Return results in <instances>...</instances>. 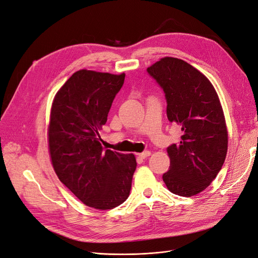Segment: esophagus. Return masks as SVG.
Instances as JSON below:
<instances>
[{"instance_id":"34e87169","label":"esophagus","mask_w":258,"mask_h":258,"mask_svg":"<svg viewBox=\"0 0 258 258\" xmlns=\"http://www.w3.org/2000/svg\"><path fill=\"white\" fill-rule=\"evenodd\" d=\"M150 151H144V152H141V153H139L138 156H139V158H141V159H146L147 157H149L150 156Z\"/></svg>"}]
</instances>
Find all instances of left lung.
I'll return each mask as SVG.
<instances>
[{
    "label": "left lung",
    "instance_id": "obj_1",
    "mask_svg": "<svg viewBox=\"0 0 258 258\" xmlns=\"http://www.w3.org/2000/svg\"><path fill=\"white\" fill-rule=\"evenodd\" d=\"M162 88L167 117L182 130L167 148L169 170L163 181L174 195L190 197L217 177L228 151V131L219 97L211 81L184 60L165 57L147 69Z\"/></svg>",
    "mask_w": 258,
    "mask_h": 258
}]
</instances>
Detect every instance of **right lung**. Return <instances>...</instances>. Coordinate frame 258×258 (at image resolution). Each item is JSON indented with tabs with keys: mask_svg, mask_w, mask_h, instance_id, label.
Returning a JSON list of instances; mask_svg holds the SVG:
<instances>
[{
	"mask_svg": "<svg viewBox=\"0 0 258 258\" xmlns=\"http://www.w3.org/2000/svg\"><path fill=\"white\" fill-rule=\"evenodd\" d=\"M125 74L80 70L57 92L48 126L49 154L59 180L90 208L111 210L129 197L137 168L132 153L105 150L99 130Z\"/></svg>",
	"mask_w": 258,
	"mask_h": 258,
	"instance_id": "obj_1",
	"label": "right lung"
}]
</instances>
